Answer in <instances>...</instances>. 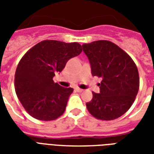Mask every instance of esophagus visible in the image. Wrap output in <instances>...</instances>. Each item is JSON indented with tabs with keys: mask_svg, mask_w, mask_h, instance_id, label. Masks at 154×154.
I'll use <instances>...</instances> for the list:
<instances>
[{
	"mask_svg": "<svg viewBox=\"0 0 154 154\" xmlns=\"http://www.w3.org/2000/svg\"><path fill=\"white\" fill-rule=\"evenodd\" d=\"M75 90L77 91V92H82V91H83V90H82V89H81V88H79V87H77Z\"/></svg>",
	"mask_w": 154,
	"mask_h": 154,
	"instance_id": "obj_1",
	"label": "esophagus"
}]
</instances>
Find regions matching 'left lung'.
<instances>
[{
    "instance_id": "1",
    "label": "left lung",
    "mask_w": 154,
    "mask_h": 154,
    "mask_svg": "<svg viewBox=\"0 0 154 154\" xmlns=\"http://www.w3.org/2000/svg\"><path fill=\"white\" fill-rule=\"evenodd\" d=\"M92 76L102 77L100 93L87 103L91 116L101 120L119 118L131 107L139 88L138 68L129 54L108 40L82 44Z\"/></svg>"
}]
</instances>
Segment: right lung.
I'll use <instances>...</instances> for the list:
<instances>
[{
	"label": "right lung",
	"instance_id": "right-lung-1",
	"mask_svg": "<svg viewBox=\"0 0 154 154\" xmlns=\"http://www.w3.org/2000/svg\"><path fill=\"white\" fill-rule=\"evenodd\" d=\"M82 51V45L77 42L48 39L32 47L22 57L15 71V89L29 116L49 121L64 113L73 89L61 87L53 78Z\"/></svg>",
	"mask_w": 154,
	"mask_h": 154
}]
</instances>
